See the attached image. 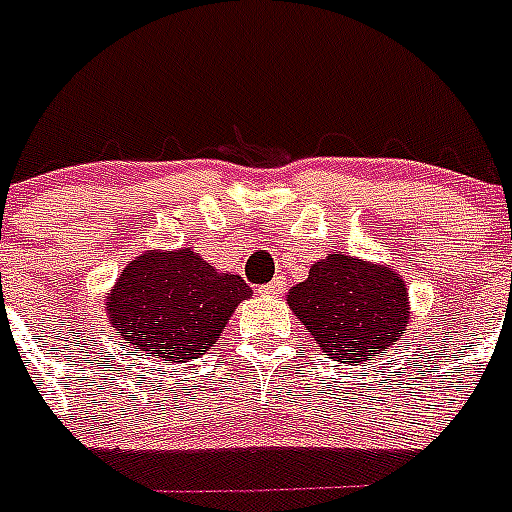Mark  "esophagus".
<instances>
[{"label": "esophagus", "mask_w": 512, "mask_h": 512, "mask_svg": "<svg viewBox=\"0 0 512 512\" xmlns=\"http://www.w3.org/2000/svg\"><path fill=\"white\" fill-rule=\"evenodd\" d=\"M283 289H286V281H283L281 276H276L270 283H265V286H260V289H257V294H263V296H278V294H283Z\"/></svg>", "instance_id": "esophagus-1"}]
</instances>
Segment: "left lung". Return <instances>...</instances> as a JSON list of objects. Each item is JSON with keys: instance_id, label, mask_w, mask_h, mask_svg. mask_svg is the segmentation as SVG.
<instances>
[{"instance_id": "1", "label": "left lung", "mask_w": 512, "mask_h": 512, "mask_svg": "<svg viewBox=\"0 0 512 512\" xmlns=\"http://www.w3.org/2000/svg\"><path fill=\"white\" fill-rule=\"evenodd\" d=\"M309 338L328 359L364 364L385 354L411 322L409 289L390 265L333 252L286 294Z\"/></svg>"}]
</instances>
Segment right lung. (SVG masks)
Instances as JSON below:
<instances>
[{
  "instance_id": "obj_1",
  "label": "right lung",
  "mask_w": 512,
  "mask_h": 512,
  "mask_svg": "<svg viewBox=\"0 0 512 512\" xmlns=\"http://www.w3.org/2000/svg\"><path fill=\"white\" fill-rule=\"evenodd\" d=\"M252 289L192 247L148 249L119 273L106 315L130 349L161 364L192 362L221 338Z\"/></svg>"
}]
</instances>
